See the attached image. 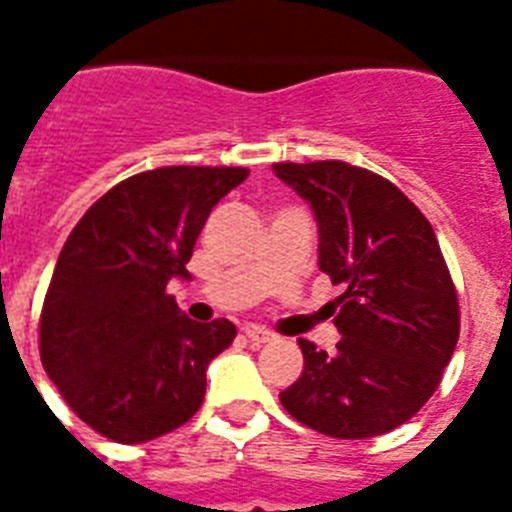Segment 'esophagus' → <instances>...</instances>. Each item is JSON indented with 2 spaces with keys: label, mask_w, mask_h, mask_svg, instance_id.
Segmentation results:
<instances>
[{
  "label": "esophagus",
  "mask_w": 512,
  "mask_h": 512,
  "mask_svg": "<svg viewBox=\"0 0 512 512\" xmlns=\"http://www.w3.org/2000/svg\"><path fill=\"white\" fill-rule=\"evenodd\" d=\"M244 335L249 337V342H255V345H265V342L273 340V332L263 327H244Z\"/></svg>",
  "instance_id": "34e87169"
}]
</instances>
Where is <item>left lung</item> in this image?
<instances>
[{
  "label": "left lung",
  "mask_w": 512,
  "mask_h": 512,
  "mask_svg": "<svg viewBox=\"0 0 512 512\" xmlns=\"http://www.w3.org/2000/svg\"><path fill=\"white\" fill-rule=\"evenodd\" d=\"M273 172L311 204L319 268L345 287L329 303L337 350L297 340L305 366L279 393L281 406L324 436H382L433 396L460 337L457 289L433 225L361 167L284 162Z\"/></svg>",
  "instance_id": "left-lung-1"
}]
</instances>
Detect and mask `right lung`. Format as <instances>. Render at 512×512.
I'll list each match as a JSON object with an SVG mask.
<instances>
[{"instance_id": "add662e5", "label": "right lung", "mask_w": 512, "mask_h": 512, "mask_svg": "<svg viewBox=\"0 0 512 512\" xmlns=\"http://www.w3.org/2000/svg\"><path fill=\"white\" fill-rule=\"evenodd\" d=\"M244 167H159L103 193L60 249L39 321L44 372L100 436L143 444L199 412L228 319L191 321L164 289Z\"/></svg>"}]
</instances>
